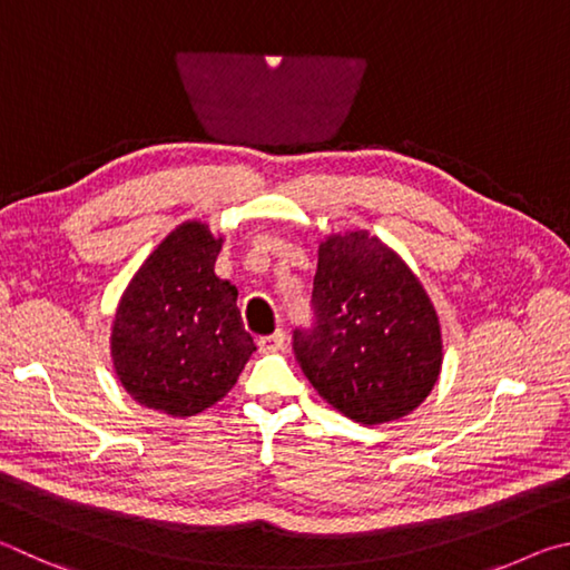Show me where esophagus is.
I'll list each match as a JSON object with an SVG mask.
<instances>
[{
    "instance_id": "esophagus-1",
    "label": "esophagus",
    "mask_w": 570,
    "mask_h": 570,
    "mask_svg": "<svg viewBox=\"0 0 570 570\" xmlns=\"http://www.w3.org/2000/svg\"><path fill=\"white\" fill-rule=\"evenodd\" d=\"M283 343H285V333L283 331H275L273 335H265V337H259V351L263 353H277L279 347H283Z\"/></svg>"
}]
</instances>
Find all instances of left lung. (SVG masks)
<instances>
[{
	"label": "left lung",
	"mask_w": 570,
	"mask_h": 570,
	"mask_svg": "<svg viewBox=\"0 0 570 570\" xmlns=\"http://www.w3.org/2000/svg\"><path fill=\"white\" fill-rule=\"evenodd\" d=\"M313 331H295L297 363L323 401L361 425L413 413L441 375V321L421 279L367 229L317 249Z\"/></svg>",
	"instance_id": "8db88e82"
}]
</instances>
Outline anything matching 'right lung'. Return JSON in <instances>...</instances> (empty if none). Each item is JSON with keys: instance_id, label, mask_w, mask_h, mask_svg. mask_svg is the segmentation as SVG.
Returning a JSON list of instances; mask_svg holds the SVG:
<instances>
[{"instance_id": "add662e5", "label": "right lung", "mask_w": 570, "mask_h": 570, "mask_svg": "<svg viewBox=\"0 0 570 570\" xmlns=\"http://www.w3.org/2000/svg\"><path fill=\"white\" fill-rule=\"evenodd\" d=\"M223 237L177 225L119 297L109 351L125 391L149 411L189 417L233 391L255 351L237 287L215 275Z\"/></svg>"}]
</instances>
